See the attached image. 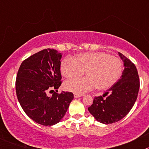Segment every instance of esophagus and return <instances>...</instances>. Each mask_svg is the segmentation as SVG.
Segmentation results:
<instances>
[{
  "label": "esophagus",
  "mask_w": 149,
  "mask_h": 149,
  "mask_svg": "<svg viewBox=\"0 0 149 149\" xmlns=\"http://www.w3.org/2000/svg\"><path fill=\"white\" fill-rule=\"evenodd\" d=\"M74 98H80V97H82V95H79V94H74Z\"/></svg>",
  "instance_id": "obj_1"
}]
</instances>
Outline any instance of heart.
<instances>
[{"label": "heart", "mask_w": 149, "mask_h": 149, "mask_svg": "<svg viewBox=\"0 0 149 149\" xmlns=\"http://www.w3.org/2000/svg\"><path fill=\"white\" fill-rule=\"evenodd\" d=\"M86 71L84 77H74L65 81V89L77 94H84L94 88L106 89L119 79L122 72L121 60L104 52L84 53L76 59L66 56L61 63V72L65 77L81 76Z\"/></svg>", "instance_id": "b5f03b06"}]
</instances>
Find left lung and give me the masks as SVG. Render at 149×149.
<instances>
[{"label":"left lung","mask_w":149,"mask_h":149,"mask_svg":"<svg viewBox=\"0 0 149 149\" xmlns=\"http://www.w3.org/2000/svg\"><path fill=\"white\" fill-rule=\"evenodd\" d=\"M119 56L124 65L120 79L103 95L95 97L88 108L95 120L104 125L119 122L126 116L139 93V79L136 66L120 52Z\"/></svg>","instance_id":"8db88e82"}]
</instances>
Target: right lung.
<instances>
[{
  "label": "right lung",
  "instance_id": "right-lung-1",
  "mask_svg": "<svg viewBox=\"0 0 149 149\" xmlns=\"http://www.w3.org/2000/svg\"><path fill=\"white\" fill-rule=\"evenodd\" d=\"M61 58L62 54L56 50L44 49L22 62L17 74L18 101L24 113L39 125L52 126L60 122L74 98L72 93H57L62 84ZM49 91L54 92L51 96L47 94Z\"/></svg>",
  "mask_w": 149,
  "mask_h": 149
}]
</instances>
